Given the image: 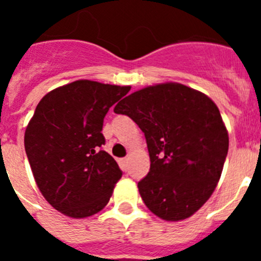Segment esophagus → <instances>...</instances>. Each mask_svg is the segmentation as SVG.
Instances as JSON below:
<instances>
[{"label":"esophagus","instance_id":"34e87169","mask_svg":"<svg viewBox=\"0 0 261 261\" xmlns=\"http://www.w3.org/2000/svg\"><path fill=\"white\" fill-rule=\"evenodd\" d=\"M120 163H121V167H123V170H128L129 167V158H123L121 161H120Z\"/></svg>","mask_w":261,"mask_h":261}]
</instances>
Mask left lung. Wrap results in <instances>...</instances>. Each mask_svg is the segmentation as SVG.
Listing matches in <instances>:
<instances>
[{
	"label": "left lung",
	"instance_id": "obj_1",
	"mask_svg": "<svg viewBox=\"0 0 261 261\" xmlns=\"http://www.w3.org/2000/svg\"><path fill=\"white\" fill-rule=\"evenodd\" d=\"M140 126L150 171L138 181L149 211L165 221L186 220L208 201L222 174L229 135L209 96L175 82L135 91L114 108Z\"/></svg>",
	"mask_w": 261,
	"mask_h": 261
}]
</instances>
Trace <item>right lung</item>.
I'll list each match as a JSON object with an SVG mask.
<instances>
[{"label":"right lung","mask_w":261,"mask_h":261,"mask_svg":"<svg viewBox=\"0 0 261 261\" xmlns=\"http://www.w3.org/2000/svg\"><path fill=\"white\" fill-rule=\"evenodd\" d=\"M130 86L74 81L41 98L24 132V149L41 195L56 211L86 218L110 201L123 172L100 150L103 120Z\"/></svg>","instance_id":"add662e5"}]
</instances>
